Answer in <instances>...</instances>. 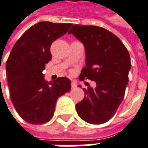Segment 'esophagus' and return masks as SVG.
Returning a JSON list of instances; mask_svg holds the SVG:
<instances>
[{
	"label": "esophagus",
	"instance_id": "34e87169",
	"mask_svg": "<svg viewBox=\"0 0 148 148\" xmlns=\"http://www.w3.org/2000/svg\"><path fill=\"white\" fill-rule=\"evenodd\" d=\"M76 86H77L76 82H71V87H72V89L76 88Z\"/></svg>",
	"mask_w": 148,
	"mask_h": 148
}]
</instances>
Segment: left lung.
I'll return each mask as SVG.
<instances>
[{
    "label": "left lung",
    "instance_id": "left-lung-1",
    "mask_svg": "<svg viewBox=\"0 0 148 148\" xmlns=\"http://www.w3.org/2000/svg\"><path fill=\"white\" fill-rule=\"evenodd\" d=\"M68 34H73L86 49V66L79 80L96 82L95 89H83L84 99L76 104L77 114L89 123H104L113 117L124 97L132 66L129 52L117 36L104 28L74 25Z\"/></svg>",
    "mask_w": 148,
    "mask_h": 148
}]
</instances>
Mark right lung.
I'll return each mask as SVG.
<instances>
[{"mask_svg":"<svg viewBox=\"0 0 148 148\" xmlns=\"http://www.w3.org/2000/svg\"><path fill=\"white\" fill-rule=\"evenodd\" d=\"M72 24L42 21L21 35L10 52L6 74L10 99L16 112L31 124H43L53 115L57 99L71 89V81L45 80L42 71L52 59L50 46Z\"/></svg>","mask_w":148,"mask_h":148,"instance_id":"1","label":"right lung"}]
</instances>
